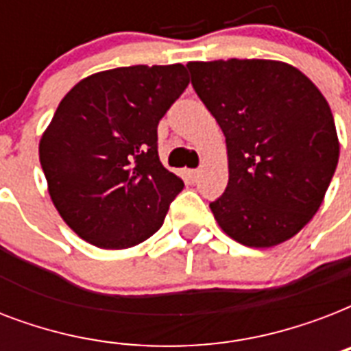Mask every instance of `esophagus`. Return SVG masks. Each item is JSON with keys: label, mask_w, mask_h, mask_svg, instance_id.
Listing matches in <instances>:
<instances>
[{"label": "esophagus", "mask_w": 351, "mask_h": 351, "mask_svg": "<svg viewBox=\"0 0 351 351\" xmlns=\"http://www.w3.org/2000/svg\"><path fill=\"white\" fill-rule=\"evenodd\" d=\"M198 175H200V171H198V169H187L186 171V176H187V180H189V182H197Z\"/></svg>", "instance_id": "34e87169"}]
</instances>
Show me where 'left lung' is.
Here are the masks:
<instances>
[{"instance_id": "obj_1", "label": "left lung", "mask_w": 351, "mask_h": 351, "mask_svg": "<svg viewBox=\"0 0 351 351\" xmlns=\"http://www.w3.org/2000/svg\"><path fill=\"white\" fill-rule=\"evenodd\" d=\"M187 69L228 145V187L209 204L219 226L250 247L291 239L321 208L339 162L326 98L282 62L231 58Z\"/></svg>"}]
</instances>
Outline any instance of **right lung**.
I'll return each instance as SVG.
<instances>
[{"label": "right lung", "instance_id": "right-lung-1", "mask_svg": "<svg viewBox=\"0 0 351 351\" xmlns=\"http://www.w3.org/2000/svg\"><path fill=\"white\" fill-rule=\"evenodd\" d=\"M186 67L132 65L82 80L60 101L40 142L58 213L104 250H123L162 228L184 182L162 165L158 121L186 90Z\"/></svg>", "mask_w": 351, "mask_h": 351}]
</instances>
